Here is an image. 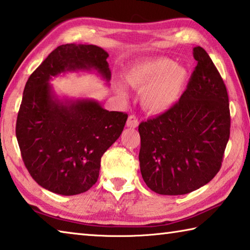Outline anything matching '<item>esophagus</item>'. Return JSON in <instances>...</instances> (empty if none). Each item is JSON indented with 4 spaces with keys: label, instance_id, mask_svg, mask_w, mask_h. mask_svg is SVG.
I'll return each instance as SVG.
<instances>
[{
    "label": "esophagus",
    "instance_id": "esophagus-1",
    "mask_svg": "<svg viewBox=\"0 0 250 250\" xmlns=\"http://www.w3.org/2000/svg\"><path fill=\"white\" fill-rule=\"evenodd\" d=\"M138 125H139L138 118L134 115L129 116L128 120H126V126H129V128H137Z\"/></svg>",
    "mask_w": 250,
    "mask_h": 250
}]
</instances>
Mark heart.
Returning a JSON list of instances; mask_svg holds the SVG:
<instances>
[{"label": "heart", "mask_w": 250, "mask_h": 250, "mask_svg": "<svg viewBox=\"0 0 250 250\" xmlns=\"http://www.w3.org/2000/svg\"><path fill=\"white\" fill-rule=\"evenodd\" d=\"M125 82L141 91V103L146 110L161 113L171 109L185 89L188 71L168 58H156L133 66L125 73ZM117 92L125 99L126 90L118 84Z\"/></svg>", "instance_id": "heart-1"}]
</instances>
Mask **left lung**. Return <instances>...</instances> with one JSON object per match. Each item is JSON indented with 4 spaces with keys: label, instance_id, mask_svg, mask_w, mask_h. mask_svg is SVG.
Here are the masks:
<instances>
[{
    "label": "left lung",
    "instance_id": "8db88e82",
    "mask_svg": "<svg viewBox=\"0 0 250 250\" xmlns=\"http://www.w3.org/2000/svg\"><path fill=\"white\" fill-rule=\"evenodd\" d=\"M180 100L139 125L140 170L147 188L183 195L208 183L222 167L230 133L229 103L222 76L201 46Z\"/></svg>",
    "mask_w": 250,
    "mask_h": 250
}]
</instances>
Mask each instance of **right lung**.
<instances>
[{
    "mask_svg": "<svg viewBox=\"0 0 250 250\" xmlns=\"http://www.w3.org/2000/svg\"><path fill=\"white\" fill-rule=\"evenodd\" d=\"M108 56L96 45H61L25 84L16 139L28 173L50 192L88 191L98 180L101 156L120 137L128 115L108 111L95 100H58L48 82L66 71L90 69L109 82Z\"/></svg>",
    "mask_w": 250,
    "mask_h": 250,
    "instance_id": "1",
    "label": "right lung"
}]
</instances>
